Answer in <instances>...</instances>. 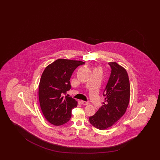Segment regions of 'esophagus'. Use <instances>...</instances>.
<instances>
[{
    "label": "esophagus",
    "instance_id": "obj_1",
    "mask_svg": "<svg viewBox=\"0 0 160 160\" xmlns=\"http://www.w3.org/2000/svg\"><path fill=\"white\" fill-rule=\"evenodd\" d=\"M81 103L83 105H87L88 104V102H86V101H81Z\"/></svg>",
    "mask_w": 160,
    "mask_h": 160
}]
</instances>
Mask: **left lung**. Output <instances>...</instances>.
Listing matches in <instances>:
<instances>
[{"instance_id": "obj_1", "label": "left lung", "mask_w": 160, "mask_h": 160, "mask_svg": "<svg viewBox=\"0 0 160 160\" xmlns=\"http://www.w3.org/2000/svg\"><path fill=\"white\" fill-rule=\"evenodd\" d=\"M111 74L106 86L105 102L94 116L89 117L92 126L105 130L112 126L126 112L130 97V86L128 72L115 62H109Z\"/></svg>"}]
</instances>
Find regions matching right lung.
I'll list each match as a JSON object with an SVG mask.
<instances>
[{
	"instance_id": "obj_1",
	"label": "right lung",
	"mask_w": 160,
	"mask_h": 160,
	"mask_svg": "<svg viewBox=\"0 0 160 160\" xmlns=\"http://www.w3.org/2000/svg\"><path fill=\"white\" fill-rule=\"evenodd\" d=\"M85 62L59 59L48 65L41 76L39 85V100L45 118L55 126L68 122L72 117V109L78 102L65 96L71 88L70 79L75 68Z\"/></svg>"
}]
</instances>
